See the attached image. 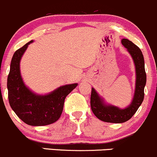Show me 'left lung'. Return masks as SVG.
I'll return each instance as SVG.
<instances>
[{"instance_id": "1", "label": "left lung", "mask_w": 157, "mask_h": 157, "mask_svg": "<svg viewBox=\"0 0 157 157\" xmlns=\"http://www.w3.org/2000/svg\"><path fill=\"white\" fill-rule=\"evenodd\" d=\"M121 44L131 56L135 65L136 84L134 96L131 103L124 109L107 104L92 87L90 106L94 115L100 120L110 123H123L129 120L137 111L144 99V88L146 84L145 61L140 49L133 42L126 38L121 40Z\"/></svg>"}]
</instances>
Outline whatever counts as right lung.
<instances>
[{"mask_svg": "<svg viewBox=\"0 0 157 157\" xmlns=\"http://www.w3.org/2000/svg\"><path fill=\"white\" fill-rule=\"evenodd\" d=\"M33 42L32 40L26 43L12 56L7 78L8 98L10 107L24 122L31 126H44L59 120L65 98L78 84L61 86L45 95L37 94L26 87L21 75L20 62Z\"/></svg>", "mask_w": 157, "mask_h": 157, "instance_id": "add662e5", "label": "right lung"}]
</instances>
